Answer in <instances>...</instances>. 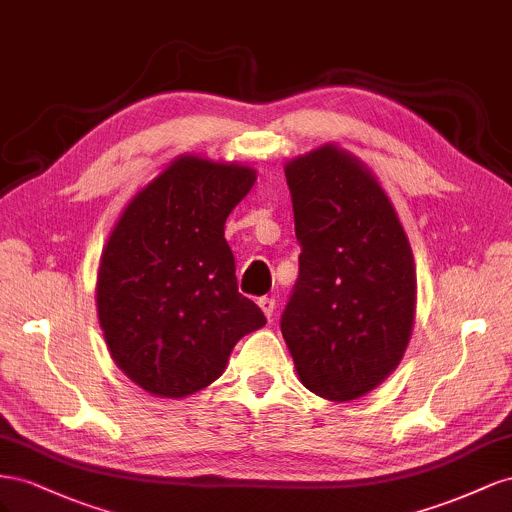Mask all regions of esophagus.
<instances>
[{
	"instance_id": "esophagus-1",
	"label": "esophagus",
	"mask_w": 512,
	"mask_h": 512,
	"mask_svg": "<svg viewBox=\"0 0 512 512\" xmlns=\"http://www.w3.org/2000/svg\"><path fill=\"white\" fill-rule=\"evenodd\" d=\"M259 309L264 311V315L270 319L272 315H274V309H276V302H274V298H268V296H264V298H259Z\"/></svg>"
}]
</instances>
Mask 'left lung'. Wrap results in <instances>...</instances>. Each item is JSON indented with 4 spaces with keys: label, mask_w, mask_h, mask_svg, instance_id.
I'll list each match as a JSON object with an SVG mask.
<instances>
[{
    "label": "left lung",
    "mask_w": 512,
    "mask_h": 512,
    "mask_svg": "<svg viewBox=\"0 0 512 512\" xmlns=\"http://www.w3.org/2000/svg\"><path fill=\"white\" fill-rule=\"evenodd\" d=\"M285 178L302 251L283 339L306 388L352 401L397 369L410 341L412 248L382 186L345 152L291 160Z\"/></svg>",
    "instance_id": "obj_1"
}]
</instances>
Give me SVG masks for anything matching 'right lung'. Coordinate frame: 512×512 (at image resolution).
Masks as SVG:
<instances>
[{"label": "right lung", "mask_w": 512, "mask_h": 512, "mask_svg": "<svg viewBox=\"0 0 512 512\" xmlns=\"http://www.w3.org/2000/svg\"><path fill=\"white\" fill-rule=\"evenodd\" d=\"M255 171L180 158L128 203L98 270V317L137 386L180 399L221 377L233 345L266 324L242 296L225 221Z\"/></svg>", "instance_id": "1"}]
</instances>
